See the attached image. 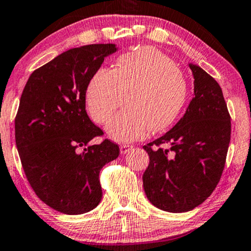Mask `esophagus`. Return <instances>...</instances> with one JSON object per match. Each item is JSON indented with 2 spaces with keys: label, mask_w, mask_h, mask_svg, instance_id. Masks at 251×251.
<instances>
[{
  "label": "esophagus",
  "mask_w": 251,
  "mask_h": 251,
  "mask_svg": "<svg viewBox=\"0 0 251 251\" xmlns=\"http://www.w3.org/2000/svg\"><path fill=\"white\" fill-rule=\"evenodd\" d=\"M132 148H133L132 145H122L120 146V153H122L123 155L127 154L132 151Z\"/></svg>",
  "instance_id": "34e87169"
}]
</instances>
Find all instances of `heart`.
<instances>
[{"label":"heart","mask_w":251,"mask_h":251,"mask_svg":"<svg viewBox=\"0 0 251 251\" xmlns=\"http://www.w3.org/2000/svg\"><path fill=\"white\" fill-rule=\"evenodd\" d=\"M186 96L183 73L169 56L149 46L120 55L113 69H98L85 93L91 116L100 124L127 100L128 106L106 126L111 138L122 142L145 138L151 129L160 132L169 127Z\"/></svg>","instance_id":"heart-1"}]
</instances>
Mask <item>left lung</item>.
Returning a JSON list of instances; mask_svg holds the SVG:
<instances>
[{"label": "left lung", "instance_id": "1", "mask_svg": "<svg viewBox=\"0 0 251 251\" xmlns=\"http://www.w3.org/2000/svg\"><path fill=\"white\" fill-rule=\"evenodd\" d=\"M189 67L195 96L186 112L169 132L144 146L149 155L142 176L146 196L171 213L191 211L211 196L230 141V116L220 85L199 66Z\"/></svg>", "mask_w": 251, "mask_h": 251}]
</instances>
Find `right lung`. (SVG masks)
Listing matches in <instances>:
<instances>
[{
	"label": "right lung",
	"mask_w": 251,
	"mask_h": 251,
	"mask_svg": "<svg viewBox=\"0 0 251 251\" xmlns=\"http://www.w3.org/2000/svg\"><path fill=\"white\" fill-rule=\"evenodd\" d=\"M115 44H93L66 50L30 75L15 118V138L25 176L50 207L83 214L102 199L100 171L116 160L119 146L105 139L85 111L90 78Z\"/></svg>",
	"instance_id": "right-lung-1"
}]
</instances>
